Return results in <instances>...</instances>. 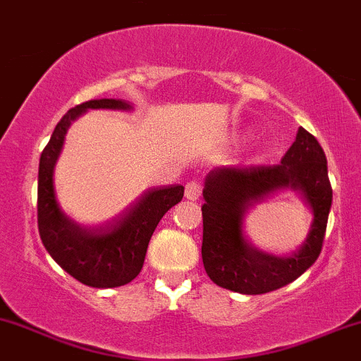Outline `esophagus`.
Here are the masks:
<instances>
[{
  "label": "esophagus",
  "mask_w": 361,
  "mask_h": 361,
  "mask_svg": "<svg viewBox=\"0 0 361 361\" xmlns=\"http://www.w3.org/2000/svg\"><path fill=\"white\" fill-rule=\"evenodd\" d=\"M200 193H202V187L199 181L197 180L188 181L187 187H185V197H187L188 200H199Z\"/></svg>",
  "instance_id": "34e87169"
}]
</instances>
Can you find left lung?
I'll use <instances>...</instances> for the list:
<instances>
[{
    "mask_svg": "<svg viewBox=\"0 0 361 361\" xmlns=\"http://www.w3.org/2000/svg\"><path fill=\"white\" fill-rule=\"evenodd\" d=\"M279 188L302 189L314 211L307 241L290 257L259 252L243 235V217L253 201ZM202 217V260L217 286L243 295H262L293 283L322 250L332 187L327 159L317 138L300 128L279 164L238 168L223 166L205 178Z\"/></svg>",
    "mask_w": 361,
    "mask_h": 361,
    "instance_id": "obj_1",
    "label": "left lung"
}]
</instances>
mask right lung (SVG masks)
I'll return each mask as SVG.
<instances>
[{
	"mask_svg": "<svg viewBox=\"0 0 361 361\" xmlns=\"http://www.w3.org/2000/svg\"><path fill=\"white\" fill-rule=\"evenodd\" d=\"M128 108L120 99H94L75 106L59 120L39 161L37 226L42 243L70 276L92 288L123 286L140 274L154 229L185 192L183 185L149 190L123 216L97 228L73 223L59 211L53 171L70 123L87 109Z\"/></svg>",
	"mask_w": 361,
	"mask_h": 361,
	"instance_id": "obj_1",
	"label": "right lung"
}]
</instances>
